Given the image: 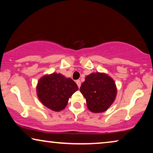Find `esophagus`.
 Instances as JSON below:
<instances>
[{"label": "esophagus", "instance_id": "1", "mask_svg": "<svg viewBox=\"0 0 153 153\" xmlns=\"http://www.w3.org/2000/svg\"><path fill=\"white\" fill-rule=\"evenodd\" d=\"M76 83L77 85H78V87L80 88V86H81V81L80 80H76Z\"/></svg>", "mask_w": 153, "mask_h": 153}]
</instances>
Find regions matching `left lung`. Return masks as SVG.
Returning <instances> with one entry per match:
<instances>
[{"label":"left lung","instance_id":"left-lung-1","mask_svg":"<svg viewBox=\"0 0 153 153\" xmlns=\"http://www.w3.org/2000/svg\"><path fill=\"white\" fill-rule=\"evenodd\" d=\"M80 91L86 100L91 111L101 113L107 110L116 98L117 90L114 81L104 73H92L85 77Z\"/></svg>","mask_w":153,"mask_h":153}]
</instances>
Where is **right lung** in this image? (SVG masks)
Here are the masks:
<instances>
[{
    "label": "right lung",
    "instance_id": "obj_1",
    "mask_svg": "<svg viewBox=\"0 0 153 153\" xmlns=\"http://www.w3.org/2000/svg\"><path fill=\"white\" fill-rule=\"evenodd\" d=\"M77 90L78 86L72 79L57 73L42 77L37 85L39 100L45 106L55 111L65 108L69 98Z\"/></svg>",
    "mask_w": 153,
    "mask_h": 153
}]
</instances>
